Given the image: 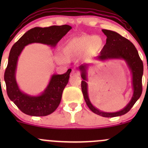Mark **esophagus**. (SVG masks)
<instances>
[{"mask_svg":"<svg viewBox=\"0 0 148 148\" xmlns=\"http://www.w3.org/2000/svg\"><path fill=\"white\" fill-rule=\"evenodd\" d=\"M72 75H74V76H79L80 75V72L77 69H74L72 72Z\"/></svg>","mask_w":148,"mask_h":148,"instance_id":"esophagus-1","label":"esophagus"}]
</instances>
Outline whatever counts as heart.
Listing matches in <instances>:
<instances>
[{"label": "heart", "instance_id": "b5f03b06", "mask_svg": "<svg viewBox=\"0 0 148 148\" xmlns=\"http://www.w3.org/2000/svg\"><path fill=\"white\" fill-rule=\"evenodd\" d=\"M103 39L99 35H83L74 37L66 42L62 48V56H57L56 60L59 63H65L67 60L79 58L85 53L97 54L103 49Z\"/></svg>", "mask_w": 148, "mask_h": 148}]
</instances>
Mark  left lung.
Returning a JSON list of instances; mask_svg holds the SVG:
<instances>
[{
	"mask_svg": "<svg viewBox=\"0 0 148 148\" xmlns=\"http://www.w3.org/2000/svg\"><path fill=\"white\" fill-rule=\"evenodd\" d=\"M102 32L106 37V43L103 47L101 53L98 57L99 60L108 58H123L127 61L129 67L132 72V82H133L134 95L130 102L120 111L115 113H105L97 109L92 105L88 95V86L86 84V64L80 67L82 71L81 77L84 79L81 81V90L84 95V99L88 108L93 113L105 118H113L125 115L130 111L134 103L139 99L142 94V76L143 74V64L138 55V51L133 44L127 38L117 33L116 32L103 29Z\"/></svg>",
	"mask_w": 148,
	"mask_h": 148,
	"instance_id": "1",
	"label": "left lung"
}]
</instances>
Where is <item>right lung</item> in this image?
I'll use <instances>...</instances> for the list:
<instances>
[{"instance_id": "right-lung-1", "label": "right lung", "mask_w": 148, "mask_h": 148, "mask_svg": "<svg viewBox=\"0 0 148 148\" xmlns=\"http://www.w3.org/2000/svg\"><path fill=\"white\" fill-rule=\"evenodd\" d=\"M71 28L72 27L68 25H51L47 28L35 27L27 31L12 47L4 74L6 90L10 100L25 114L46 116L55 111L60 104L62 92L68 83L72 69H68L65 74L53 76L48 87L42 95L28 96L20 91L15 80L18 56L23 47L28 44L38 42L56 46Z\"/></svg>"}]
</instances>
